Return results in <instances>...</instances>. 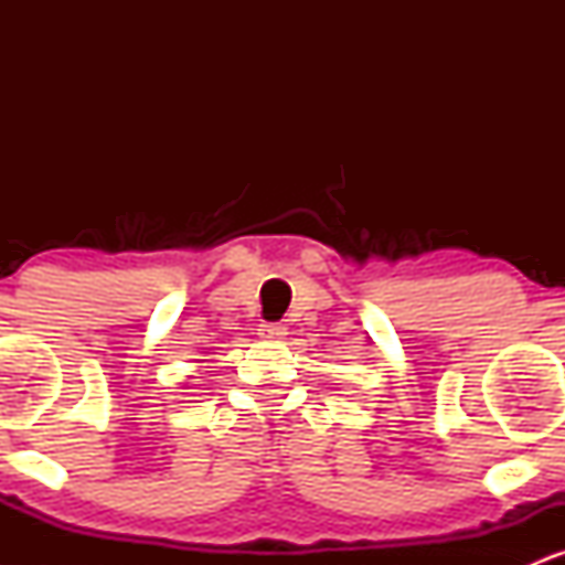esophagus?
Here are the masks:
<instances>
[{
	"label": "esophagus",
	"instance_id": "obj_1",
	"mask_svg": "<svg viewBox=\"0 0 565 565\" xmlns=\"http://www.w3.org/2000/svg\"><path fill=\"white\" fill-rule=\"evenodd\" d=\"M257 332H260L263 340L281 342L284 337H287V327H284V323H263V327L257 329Z\"/></svg>",
	"mask_w": 565,
	"mask_h": 565
}]
</instances>
